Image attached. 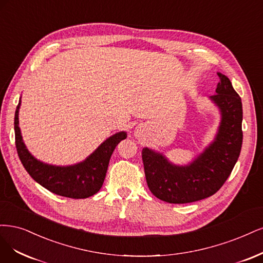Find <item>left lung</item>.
Wrapping results in <instances>:
<instances>
[{
    "mask_svg": "<svg viewBox=\"0 0 263 263\" xmlns=\"http://www.w3.org/2000/svg\"><path fill=\"white\" fill-rule=\"evenodd\" d=\"M216 94L211 100L221 111L214 141L192 163L177 166L160 153L144 147L142 159L151 192L168 203H190L213 196L230 177L242 144L241 98L230 79L217 73Z\"/></svg>",
    "mask_w": 263,
    "mask_h": 263,
    "instance_id": "8db88e82",
    "label": "left lung"
}]
</instances>
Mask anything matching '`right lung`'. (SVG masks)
Wrapping results in <instances>:
<instances>
[{
  "instance_id": "1",
  "label": "right lung",
  "mask_w": 263,
  "mask_h": 263,
  "mask_svg": "<svg viewBox=\"0 0 263 263\" xmlns=\"http://www.w3.org/2000/svg\"><path fill=\"white\" fill-rule=\"evenodd\" d=\"M21 99L15 111V144L23 166L33 180L58 196L85 199L97 193L104 183L110 157L120 141L126 139L124 131L108 138L83 162L71 166H53L40 162L25 146L18 126Z\"/></svg>"
}]
</instances>
